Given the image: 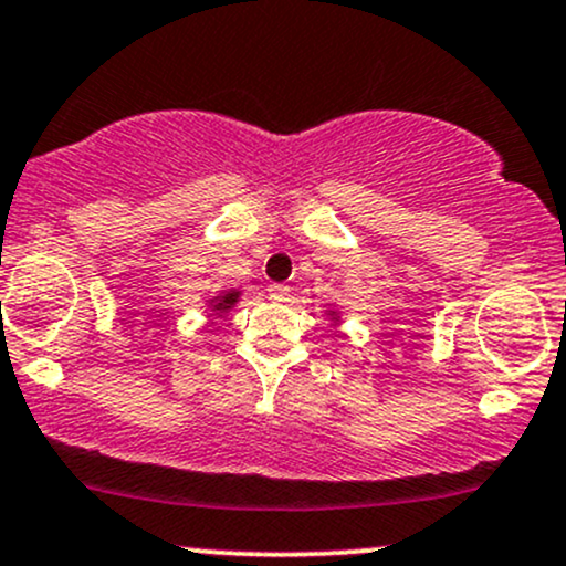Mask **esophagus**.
Wrapping results in <instances>:
<instances>
[{
  "mask_svg": "<svg viewBox=\"0 0 566 566\" xmlns=\"http://www.w3.org/2000/svg\"><path fill=\"white\" fill-rule=\"evenodd\" d=\"M269 297L271 301H276V303H284L290 297V287L287 284H269Z\"/></svg>",
  "mask_w": 566,
  "mask_h": 566,
  "instance_id": "1",
  "label": "esophagus"
}]
</instances>
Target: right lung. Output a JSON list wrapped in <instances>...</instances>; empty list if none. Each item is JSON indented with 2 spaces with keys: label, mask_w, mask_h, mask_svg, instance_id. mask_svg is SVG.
Segmentation results:
<instances>
[{
  "label": "right lung",
  "mask_w": 566,
  "mask_h": 566,
  "mask_svg": "<svg viewBox=\"0 0 566 566\" xmlns=\"http://www.w3.org/2000/svg\"><path fill=\"white\" fill-rule=\"evenodd\" d=\"M237 301H239V292L237 290L223 292V295H218L216 301H212V303H216V305H212V311H216V314H226V311H229Z\"/></svg>",
  "instance_id": "right-lung-1"
}]
</instances>
